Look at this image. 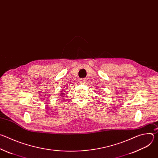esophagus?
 I'll list each match as a JSON object with an SVG mask.
<instances>
[{
    "label": "esophagus",
    "instance_id": "34e87169",
    "mask_svg": "<svg viewBox=\"0 0 158 158\" xmlns=\"http://www.w3.org/2000/svg\"><path fill=\"white\" fill-rule=\"evenodd\" d=\"M86 81H87V79L86 78H83V79H80V83L81 84H84L85 82H86Z\"/></svg>",
    "mask_w": 158,
    "mask_h": 158
}]
</instances>
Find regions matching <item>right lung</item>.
<instances>
[{"label":"right lung","mask_w":158,"mask_h":158,"mask_svg":"<svg viewBox=\"0 0 158 158\" xmlns=\"http://www.w3.org/2000/svg\"><path fill=\"white\" fill-rule=\"evenodd\" d=\"M64 92H61V94H60V95L61 96H64V93H65V92L66 91H64Z\"/></svg>","instance_id":"1"}]
</instances>
